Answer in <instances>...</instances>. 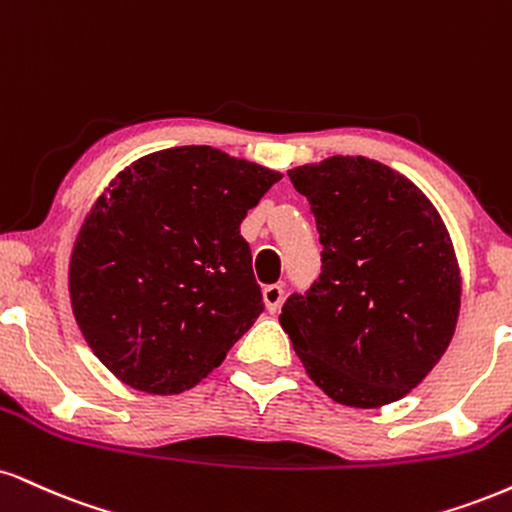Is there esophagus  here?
<instances>
[{"instance_id":"obj_1","label":"esophagus","mask_w":512,"mask_h":512,"mask_svg":"<svg viewBox=\"0 0 512 512\" xmlns=\"http://www.w3.org/2000/svg\"><path fill=\"white\" fill-rule=\"evenodd\" d=\"M262 295H264V305H267V310L274 315V312L279 310L283 303V286L281 283H272V286L264 288Z\"/></svg>"}]
</instances>
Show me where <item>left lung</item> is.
I'll return each mask as SVG.
<instances>
[{"label": "left lung", "mask_w": 512, "mask_h": 512, "mask_svg": "<svg viewBox=\"0 0 512 512\" xmlns=\"http://www.w3.org/2000/svg\"><path fill=\"white\" fill-rule=\"evenodd\" d=\"M288 176L315 214L322 274L283 303V331L336 403L400 400L458 322L460 269L443 219L415 183L367 157L336 155Z\"/></svg>", "instance_id": "left-lung-1"}]
</instances>
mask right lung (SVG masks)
Listing matches in <instances>:
<instances>
[{
    "mask_svg": "<svg viewBox=\"0 0 512 512\" xmlns=\"http://www.w3.org/2000/svg\"><path fill=\"white\" fill-rule=\"evenodd\" d=\"M279 178L186 145L138 159L97 197L69 291L85 341L123 384L157 396L193 389L262 315L240 221Z\"/></svg>",
    "mask_w": 512,
    "mask_h": 512,
    "instance_id": "1",
    "label": "right lung"
}]
</instances>
